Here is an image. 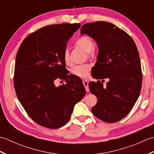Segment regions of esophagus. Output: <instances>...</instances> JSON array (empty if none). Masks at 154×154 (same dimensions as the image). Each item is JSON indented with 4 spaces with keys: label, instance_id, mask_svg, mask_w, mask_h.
Instances as JSON below:
<instances>
[{
    "label": "esophagus",
    "instance_id": "esophagus-1",
    "mask_svg": "<svg viewBox=\"0 0 154 154\" xmlns=\"http://www.w3.org/2000/svg\"><path fill=\"white\" fill-rule=\"evenodd\" d=\"M83 83L85 86V90L87 92H89V81H88L87 79H83Z\"/></svg>",
    "mask_w": 154,
    "mask_h": 154
}]
</instances>
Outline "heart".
Segmentation results:
<instances>
[{
    "label": "heart",
    "mask_w": 154,
    "mask_h": 154,
    "mask_svg": "<svg viewBox=\"0 0 154 154\" xmlns=\"http://www.w3.org/2000/svg\"><path fill=\"white\" fill-rule=\"evenodd\" d=\"M77 45L82 49L83 51H85L86 53H90L94 47V42L92 39L87 36H83L80 38L77 41ZM63 58L65 63L67 65H71L69 51L67 49L64 51ZM90 65L88 64L76 65V66H75L72 69L71 73L77 77L85 78L89 75V71H90Z\"/></svg>",
    "instance_id": "b5f03b06"
}]
</instances>
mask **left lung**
Listing matches in <instances>:
<instances>
[{"instance_id":"8db88e82","label":"left lung","mask_w":154,"mask_h":154,"mask_svg":"<svg viewBox=\"0 0 154 154\" xmlns=\"http://www.w3.org/2000/svg\"><path fill=\"white\" fill-rule=\"evenodd\" d=\"M80 31L82 35L92 38L98 46L94 78L109 80L106 87L100 81L89 82L91 93L97 98L91 111L104 122H118L132 110L141 91L142 75L138 49L133 39L112 23H87Z\"/></svg>"}]
</instances>
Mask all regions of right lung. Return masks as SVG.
I'll use <instances>...</instances> for the list:
<instances>
[{
  "label": "right lung",
  "instance_id": "1",
  "mask_svg": "<svg viewBox=\"0 0 154 154\" xmlns=\"http://www.w3.org/2000/svg\"><path fill=\"white\" fill-rule=\"evenodd\" d=\"M81 24L44 26L25 38L16 57L14 85L18 99L34 122L56 129L69 120L75 104L86 93L82 81L65 74L63 55ZM57 78L66 84L56 87Z\"/></svg>",
  "mask_w": 154,
  "mask_h": 154
}]
</instances>
